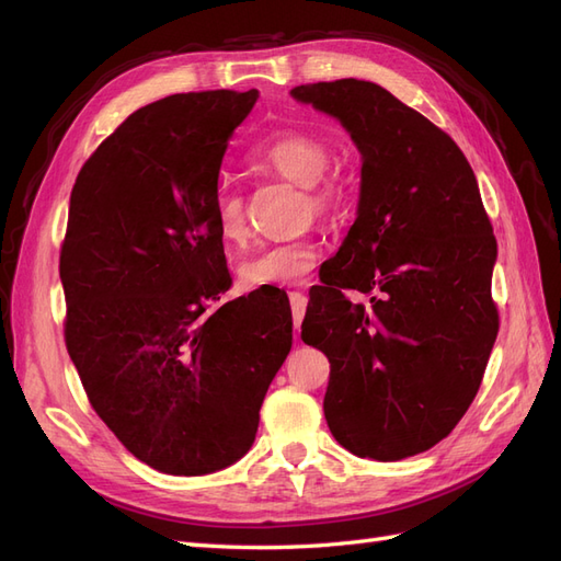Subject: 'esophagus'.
Wrapping results in <instances>:
<instances>
[{"label": "esophagus", "instance_id": "obj_1", "mask_svg": "<svg viewBox=\"0 0 561 561\" xmlns=\"http://www.w3.org/2000/svg\"><path fill=\"white\" fill-rule=\"evenodd\" d=\"M307 295L304 293H290V304H293V320H295V334H299V325L304 320V313H307Z\"/></svg>", "mask_w": 561, "mask_h": 561}]
</instances>
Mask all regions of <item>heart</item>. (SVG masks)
I'll return each instance as SVG.
<instances>
[{"label": "heart", "mask_w": 561, "mask_h": 561, "mask_svg": "<svg viewBox=\"0 0 561 561\" xmlns=\"http://www.w3.org/2000/svg\"><path fill=\"white\" fill-rule=\"evenodd\" d=\"M330 145L307 130H283L266 142L252 147L245 159L252 173L278 178L301 186L304 208L318 217H332L342 208L344 186L330 171ZM215 229L227 245H241L248 239L245 198L241 192L219 190L213 206ZM322 254L316 239L271 243L248 254L239 264V278L245 287L299 285L311 274Z\"/></svg>", "instance_id": "1"}]
</instances>
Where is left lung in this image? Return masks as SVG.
Here are the masks:
<instances>
[{"mask_svg": "<svg viewBox=\"0 0 561 561\" xmlns=\"http://www.w3.org/2000/svg\"><path fill=\"white\" fill-rule=\"evenodd\" d=\"M290 93L339 118L363 154L358 217L301 322L330 360L322 410L351 454L400 461L447 437L478 396L499 334L494 229L463 151L386 89L336 79ZM346 289L371 294L368 307Z\"/></svg>", "mask_w": 561, "mask_h": 561, "instance_id": "left-lung-1", "label": "left lung"}]
</instances>
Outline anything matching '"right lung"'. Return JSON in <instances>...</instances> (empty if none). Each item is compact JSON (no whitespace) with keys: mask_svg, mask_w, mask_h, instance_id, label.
Masks as SVG:
<instances>
[{"mask_svg":"<svg viewBox=\"0 0 561 561\" xmlns=\"http://www.w3.org/2000/svg\"><path fill=\"white\" fill-rule=\"evenodd\" d=\"M260 93H178L133 112L77 175L60 248L65 346L95 414L165 474H208L254 443L293 348L290 301L231 287L213 206Z\"/></svg>","mask_w":561,"mask_h":561,"instance_id":"right-lung-1","label":"right lung"}]
</instances>
